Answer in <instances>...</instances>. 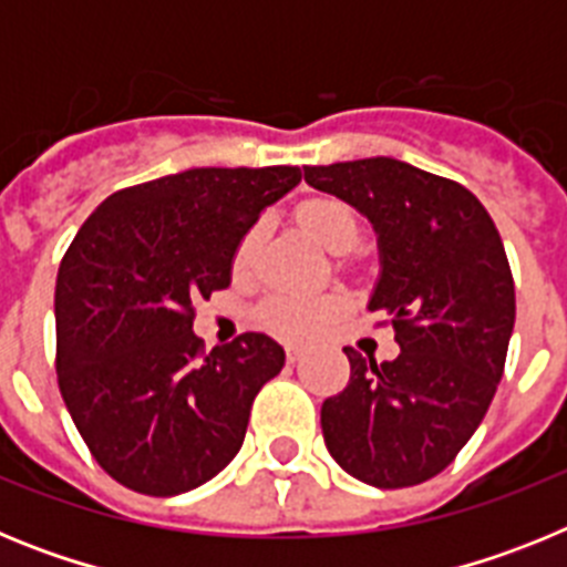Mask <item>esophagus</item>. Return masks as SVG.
Wrapping results in <instances>:
<instances>
[{"mask_svg":"<svg viewBox=\"0 0 567 567\" xmlns=\"http://www.w3.org/2000/svg\"><path fill=\"white\" fill-rule=\"evenodd\" d=\"M300 352H303V349H300L298 343H287V360H289V363H295V360L300 358Z\"/></svg>","mask_w":567,"mask_h":567,"instance_id":"1","label":"esophagus"}]
</instances>
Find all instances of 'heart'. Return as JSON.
<instances>
[{
    "label": "heart",
    "mask_w": 567,
    "mask_h": 567,
    "mask_svg": "<svg viewBox=\"0 0 567 567\" xmlns=\"http://www.w3.org/2000/svg\"><path fill=\"white\" fill-rule=\"evenodd\" d=\"M300 227L307 229L320 247L329 252H343L358 240V218L346 204L334 202V198H315L298 209ZM260 227L249 229L240 238L238 249H235L233 267L235 272H247L255 260V249H258ZM346 309V298L338 292L329 295H307V292H278L264 303L260 318L269 329L287 338H309V334L320 332L329 320L338 318Z\"/></svg>",
    "instance_id": "obj_1"
}]
</instances>
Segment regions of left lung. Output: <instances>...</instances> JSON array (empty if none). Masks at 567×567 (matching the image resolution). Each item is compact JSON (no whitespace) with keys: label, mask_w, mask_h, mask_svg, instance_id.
Returning <instances> with one entry per match:
<instances>
[{"label":"left lung","mask_w":567,"mask_h":567,"mask_svg":"<svg viewBox=\"0 0 567 567\" xmlns=\"http://www.w3.org/2000/svg\"><path fill=\"white\" fill-rule=\"evenodd\" d=\"M309 187L358 209L378 235L372 312L392 318L400 354L352 365L320 425L334 463L374 488L432 480L477 432L514 332V278L497 227L463 184L398 158L307 167Z\"/></svg>","instance_id":"left-lung-1"}]
</instances>
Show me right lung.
Masks as SVG:
<instances>
[{
  "label": "right lung",
  "instance_id": "add662e5",
  "mask_svg": "<svg viewBox=\"0 0 567 567\" xmlns=\"http://www.w3.org/2000/svg\"><path fill=\"white\" fill-rule=\"evenodd\" d=\"M300 184L298 167H195L118 189L82 224L56 278L64 405L110 477L150 497L213 480L238 454L269 334L204 352L193 303L227 289L240 238Z\"/></svg>",
  "mask_w": 567,
  "mask_h": 567
}]
</instances>
